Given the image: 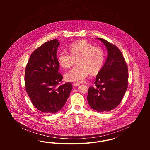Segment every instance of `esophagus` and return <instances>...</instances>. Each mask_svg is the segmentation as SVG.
<instances>
[{"label":"esophagus","mask_w":150,"mask_h":150,"mask_svg":"<svg viewBox=\"0 0 150 150\" xmlns=\"http://www.w3.org/2000/svg\"><path fill=\"white\" fill-rule=\"evenodd\" d=\"M80 83H74V86H80Z\"/></svg>","instance_id":"34e87169"}]
</instances>
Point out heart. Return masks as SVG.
Returning a JSON list of instances; mask_svg holds the SVG:
<instances>
[{"instance_id":"obj_1","label":"heart","mask_w":150,"mask_h":150,"mask_svg":"<svg viewBox=\"0 0 150 150\" xmlns=\"http://www.w3.org/2000/svg\"><path fill=\"white\" fill-rule=\"evenodd\" d=\"M105 53L100 47H94L86 40H79L72 43L70 52L62 50L59 54L58 61L64 69H69L78 60V66L64 74L66 80L76 83L84 81L90 72L98 74L105 62Z\"/></svg>"}]
</instances>
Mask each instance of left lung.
<instances>
[{"mask_svg": "<svg viewBox=\"0 0 150 150\" xmlns=\"http://www.w3.org/2000/svg\"><path fill=\"white\" fill-rule=\"evenodd\" d=\"M106 47L107 57L97 74L95 86L89 87L87 100L91 107L98 111H110L121 102L128 86V69L118 48L106 40L96 38Z\"/></svg>", "mask_w": 150, "mask_h": 150, "instance_id": "obj_1", "label": "left lung"}]
</instances>
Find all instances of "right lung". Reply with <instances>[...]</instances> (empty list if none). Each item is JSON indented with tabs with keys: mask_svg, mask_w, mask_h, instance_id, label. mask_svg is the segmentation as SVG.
Segmentation results:
<instances>
[{
	"mask_svg": "<svg viewBox=\"0 0 150 150\" xmlns=\"http://www.w3.org/2000/svg\"><path fill=\"white\" fill-rule=\"evenodd\" d=\"M59 43L53 39L34 50L25 70V88L33 105L45 114H55L64 106L72 86H57L63 77L58 73L57 52Z\"/></svg>",
	"mask_w": 150,
	"mask_h": 150,
	"instance_id": "obj_1",
	"label": "right lung"
}]
</instances>
